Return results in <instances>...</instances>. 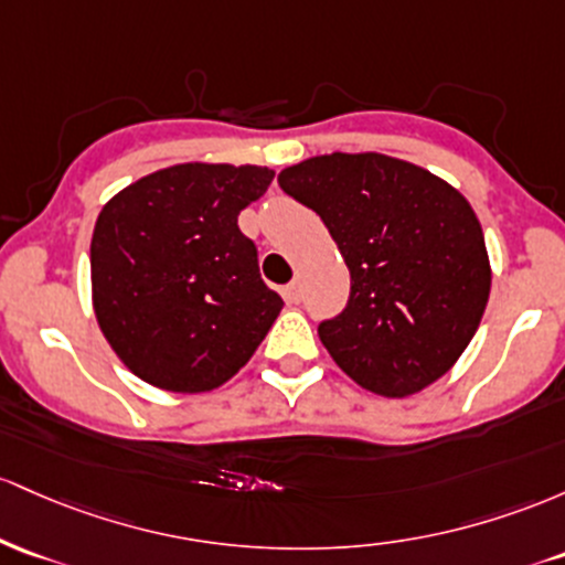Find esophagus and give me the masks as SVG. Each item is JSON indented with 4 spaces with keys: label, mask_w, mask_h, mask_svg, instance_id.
I'll use <instances>...</instances> for the list:
<instances>
[{
    "label": "esophagus",
    "mask_w": 565,
    "mask_h": 565,
    "mask_svg": "<svg viewBox=\"0 0 565 565\" xmlns=\"http://www.w3.org/2000/svg\"><path fill=\"white\" fill-rule=\"evenodd\" d=\"M282 296H285V301H288V303H299L301 301V285L296 280L290 285H285Z\"/></svg>",
    "instance_id": "esophagus-1"
}]
</instances>
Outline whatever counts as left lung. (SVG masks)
<instances>
[{
    "label": "left lung",
    "mask_w": 565,
    "mask_h": 565,
    "mask_svg": "<svg viewBox=\"0 0 565 565\" xmlns=\"http://www.w3.org/2000/svg\"><path fill=\"white\" fill-rule=\"evenodd\" d=\"M277 181L320 215L350 266V303L317 328L335 365L382 397L446 376L491 294L483 230L465 194L379 151L309 157Z\"/></svg>",
    "instance_id": "1"
}]
</instances>
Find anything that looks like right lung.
Segmentation results:
<instances>
[{
  "label": "right lung",
  "mask_w": 565,
  "mask_h": 565,
  "mask_svg": "<svg viewBox=\"0 0 565 565\" xmlns=\"http://www.w3.org/2000/svg\"><path fill=\"white\" fill-rule=\"evenodd\" d=\"M262 164L183 162L117 192L90 243L93 312L146 384L198 395L230 382L282 309L237 215L266 192Z\"/></svg>",
  "instance_id": "1"
}]
</instances>
